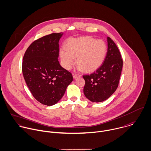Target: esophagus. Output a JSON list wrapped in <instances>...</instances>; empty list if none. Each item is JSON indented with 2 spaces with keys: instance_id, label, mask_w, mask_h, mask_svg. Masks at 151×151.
Segmentation results:
<instances>
[{
  "instance_id": "esophagus-1",
  "label": "esophagus",
  "mask_w": 151,
  "mask_h": 151,
  "mask_svg": "<svg viewBox=\"0 0 151 151\" xmlns=\"http://www.w3.org/2000/svg\"><path fill=\"white\" fill-rule=\"evenodd\" d=\"M73 78H74V79H76V78H78V77H81V75L77 74H73Z\"/></svg>"
}]
</instances>
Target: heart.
Returning a JSON list of instances; mask_svg holds the SVG:
<instances>
[{"label": "heart", "instance_id": "obj_1", "mask_svg": "<svg viewBox=\"0 0 151 151\" xmlns=\"http://www.w3.org/2000/svg\"><path fill=\"white\" fill-rule=\"evenodd\" d=\"M65 50L60 51L63 67L70 70L77 64L79 70L91 73L100 67L106 57L105 43L90 36L69 39L65 43Z\"/></svg>", "mask_w": 151, "mask_h": 151}]
</instances>
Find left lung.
I'll return each mask as SVG.
<instances>
[{"mask_svg":"<svg viewBox=\"0 0 151 151\" xmlns=\"http://www.w3.org/2000/svg\"><path fill=\"white\" fill-rule=\"evenodd\" d=\"M108 50L103 64L90 75H84V94L92 102L107 100L116 91L122 69L123 61L114 41L107 37Z\"/></svg>","mask_w":151,"mask_h":151,"instance_id":"obj_1","label":"left lung"}]
</instances>
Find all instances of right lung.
<instances>
[{
	"mask_svg": "<svg viewBox=\"0 0 151 151\" xmlns=\"http://www.w3.org/2000/svg\"><path fill=\"white\" fill-rule=\"evenodd\" d=\"M63 35L52 33L34 41L23 56L22 72L26 84L35 99L47 106L60 100L73 80L71 73L58 60Z\"/></svg>",
	"mask_w": 151,
	"mask_h": 151,
	"instance_id": "add662e5",
	"label": "right lung"
}]
</instances>
